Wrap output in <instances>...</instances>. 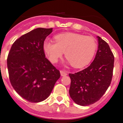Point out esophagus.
Returning a JSON list of instances; mask_svg holds the SVG:
<instances>
[{
	"label": "esophagus",
	"instance_id": "esophagus-1",
	"mask_svg": "<svg viewBox=\"0 0 123 123\" xmlns=\"http://www.w3.org/2000/svg\"><path fill=\"white\" fill-rule=\"evenodd\" d=\"M60 73H61V76H66L67 75V73L65 71H63V70H61L60 71Z\"/></svg>",
	"mask_w": 123,
	"mask_h": 123
}]
</instances>
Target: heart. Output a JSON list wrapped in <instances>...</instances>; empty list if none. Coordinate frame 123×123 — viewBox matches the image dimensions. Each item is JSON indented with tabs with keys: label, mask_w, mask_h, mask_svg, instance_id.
Instances as JSON below:
<instances>
[{
	"label": "heart",
	"mask_w": 123,
	"mask_h": 123,
	"mask_svg": "<svg viewBox=\"0 0 123 123\" xmlns=\"http://www.w3.org/2000/svg\"><path fill=\"white\" fill-rule=\"evenodd\" d=\"M56 42L46 39L43 49L50 61L56 63L65 52V58L74 68L88 65L94 56L97 45L94 38L80 34L66 32L55 37Z\"/></svg>",
	"instance_id": "heart-1"
}]
</instances>
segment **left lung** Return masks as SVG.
I'll return each instance as SVG.
<instances>
[{"label": "left lung", "mask_w": 123, "mask_h": 123, "mask_svg": "<svg viewBox=\"0 0 123 123\" xmlns=\"http://www.w3.org/2000/svg\"><path fill=\"white\" fill-rule=\"evenodd\" d=\"M98 50L88 67L74 74L71 79L69 94L73 100L80 106H88L100 99L111 84L114 56L108 44L100 37Z\"/></svg>", "instance_id": "1"}]
</instances>
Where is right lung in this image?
Masks as SVG:
<instances>
[{
	"label": "right lung",
	"instance_id": "1",
	"mask_svg": "<svg viewBox=\"0 0 123 123\" xmlns=\"http://www.w3.org/2000/svg\"><path fill=\"white\" fill-rule=\"evenodd\" d=\"M53 29H35L12 45L7 59L10 82L15 91L29 102L38 103L50 94L60 72L46 58L45 39Z\"/></svg>",
	"mask_w": 123,
	"mask_h": 123
}]
</instances>
